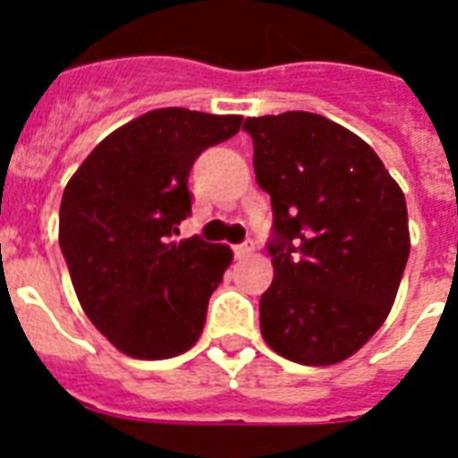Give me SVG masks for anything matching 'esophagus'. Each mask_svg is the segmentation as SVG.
<instances>
[{"label": "esophagus", "instance_id": "1", "mask_svg": "<svg viewBox=\"0 0 458 458\" xmlns=\"http://www.w3.org/2000/svg\"><path fill=\"white\" fill-rule=\"evenodd\" d=\"M251 250H254V244H251V242H242V244H235V247H233V251H235L237 259L250 257Z\"/></svg>", "mask_w": 458, "mask_h": 458}]
</instances>
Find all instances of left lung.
I'll return each mask as SVG.
<instances>
[{"instance_id":"8db88e82","label":"left lung","mask_w":458,"mask_h":458,"mask_svg":"<svg viewBox=\"0 0 458 458\" xmlns=\"http://www.w3.org/2000/svg\"><path fill=\"white\" fill-rule=\"evenodd\" d=\"M242 128L276 221L261 335L294 363L344 361L397 297L411 250L404 192L359 135L326 116L287 111Z\"/></svg>"}]
</instances>
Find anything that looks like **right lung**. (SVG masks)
Here are the masks:
<instances>
[{
	"instance_id": "right-lung-1",
	"label": "right lung",
	"mask_w": 458,
	"mask_h": 458,
	"mask_svg": "<svg viewBox=\"0 0 458 458\" xmlns=\"http://www.w3.org/2000/svg\"><path fill=\"white\" fill-rule=\"evenodd\" d=\"M240 125L242 116L147 111L106 135L68 180L61 251L82 311L125 356L171 359L199 340L233 250L173 235L192 208L194 158Z\"/></svg>"
}]
</instances>
